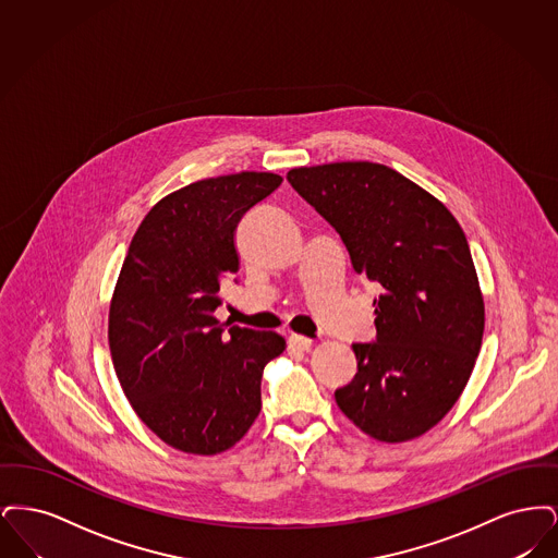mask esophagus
<instances>
[{
    "mask_svg": "<svg viewBox=\"0 0 558 558\" xmlns=\"http://www.w3.org/2000/svg\"><path fill=\"white\" fill-rule=\"evenodd\" d=\"M289 345H291V349H296V351H310L312 345H314V341L303 337V335H291L289 337Z\"/></svg>",
    "mask_w": 558,
    "mask_h": 558,
    "instance_id": "34e87169",
    "label": "esophagus"
}]
</instances>
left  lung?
<instances>
[{
  "label": "left lung",
  "instance_id": "left-lung-1",
  "mask_svg": "<svg viewBox=\"0 0 558 558\" xmlns=\"http://www.w3.org/2000/svg\"><path fill=\"white\" fill-rule=\"evenodd\" d=\"M291 186L339 232L355 274L378 282L374 343H353V380L335 391L376 441L425 435L462 396L485 305L466 236L448 207L368 160L291 169Z\"/></svg>",
  "mask_w": 558,
  "mask_h": 558
}]
</instances>
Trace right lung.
<instances>
[{
    "mask_svg": "<svg viewBox=\"0 0 558 558\" xmlns=\"http://www.w3.org/2000/svg\"><path fill=\"white\" fill-rule=\"evenodd\" d=\"M282 184L242 171L180 187L133 234L108 310L112 366L137 418L175 450L215 456L262 410V374L287 341L215 318L219 282L240 267L242 215Z\"/></svg>",
    "mask_w": 558,
    "mask_h": 558,
    "instance_id": "obj_1",
    "label": "right lung"
}]
</instances>
